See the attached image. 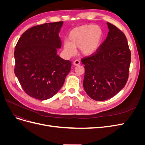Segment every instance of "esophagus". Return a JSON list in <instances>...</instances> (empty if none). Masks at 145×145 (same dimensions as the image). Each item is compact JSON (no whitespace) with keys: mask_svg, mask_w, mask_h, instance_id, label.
<instances>
[{"mask_svg":"<svg viewBox=\"0 0 145 145\" xmlns=\"http://www.w3.org/2000/svg\"><path fill=\"white\" fill-rule=\"evenodd\" d=\"M73 64H74V65H75V66L79 65L80 64V60H78V59H77V60H74V62Z\"/></svg>","mask_w":145,"mask_h":145,"instance_id":"esophagus-1","label":"esophagus"}]
</instances>
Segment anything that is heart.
<instances>
[{
  "label": "heart",
  "instance_id": "heart-1",
  "mask_svg": "<svg viewBox=\"0 0 145 145\" xmlns=\"http://www.w3.org/2000/svg\"><path fill=\"white\" fill-rule=\"evenodd\" d=\"M103 38V31L99 26L84 25L70 31L69 41H65L63 49L69 56L73 55L76 48H80L83 55L91 56L97 51Z\"/></svg>",
  "mask_w": 145,
  "mask_h": 145
}]
</instances>
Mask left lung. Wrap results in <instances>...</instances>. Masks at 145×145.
<instances>
[{"mask_svg": "<svg viewBox=\"0 0 145 145\" xmlns=\"http://www.w3.org/2000/svg\"><path fill=\"white\" fill-rule=\"evenodd\" d=\"M108 36L93 55L82 58L85 65L83 88L92 99H111L123 88L128 81L131 51L125 35L107 22Z\"/></svg>", "mask_w": 145, "mask_h": 145, "instance_id": "left-lung-1", "label": "left lung"}]
</instances>
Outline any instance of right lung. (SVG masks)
<instances>
[{
  "label": "right lung",
  "instance_id": "obj_1",
  "mask_svg": "<svg viewBox=\"0 0 145 145\" xmlns=\"http://www.w3.org/2000/svg\"><path fill=\"white\" fill-rule=\"evenodd\" d=\"M63 22L28 29L19 38L14 52V74L24 91L39 100L50 99L63 86L71 62L57 54Z\"/></svg>",
  "mask_w": 145,
  "mask_h": 145
}]
</instances>
